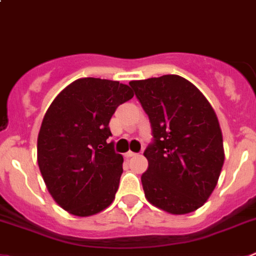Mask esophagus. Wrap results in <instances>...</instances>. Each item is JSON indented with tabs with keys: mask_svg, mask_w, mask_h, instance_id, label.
Returning a JSON list of instances; mask_svg holds the SVG:
<instances>
[{
	"mask_svg": "<svg viewBox=\"0 0 256 256\" xmlns=\"http://www.w3.org/2000/svg\"><path fill=\"white\" fill-rule=\"evenodd\" d=\"M136 154H134V152H132V151H128V152H126V154H124V156H126V158H130V157H134Z\"/></svg>",
	"mask_w": 256,
	"mask_h": 256,
	"instance_id": "obj_1",
	"label": "esophagus"
}]
</instances>
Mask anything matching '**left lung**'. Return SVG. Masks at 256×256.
Listing matches in <instances>:
<instances>
[{
  "label": "left lung",
  "instance_id": "1",
  "mask_svg": "<svg viewBox=\"0 0 256 256\" xmlns=\"http://www.w3.org/2000/svg\"><path fill=\"white\" fill-rule=\"evenodd\" d=\"M150 118L154 144L144 151V196L171 214H186L214 190L224 161L221 126L206 96L184 77L130 81Z\"/></svg>",
  "mask_w": 256,
  "mask_h": 256
}]
</instances>
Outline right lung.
<instances>
[{
	"label": "right lung",
	"instance_id": "right-lung-1",
	"mask_svg": "<svg viewBox=\"0 0 256 256\" xmlns=\"http://www.w3.org/2000/svg\"><path fill=\"white\" fill-rule=\"evenodd\" d=\"M128 85L84 77L70 84L46 110L38 136V165L60 207L88 217L109 207L123 172L109 122L133 98Z\"/></svg>",
	"mask_w": 256,
	"mask_h": 256
}]
</instances>
